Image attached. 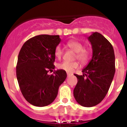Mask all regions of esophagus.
<instances>
[{"label": "esophagus", "instance_id": "esophagus-1", "mask_svg": "<svg viewBox=\"0 0 127 127\" xmlns=\"http://www.w3.org/2000/svg\"><path fill=\"white\" fill-rule=\"evenodd\" d=\"M73 74L72 73H67V75H68V76H69L70 75H72Z\"/></svg>", "mask_w": 127, "mask_h": 127}]
</instances>
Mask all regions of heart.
Segmentation results:
<instances>
[{
  "label": "heart",
  "instance_id": "obj_1",
  "mask_svg": "<svg viewBox=\"0 0 127 127\" xmlns=\"http://www.w3.org/2000/svg\"><path fill=\"white\" fill-rule=\"evenodd\" d=\"M66 46L76 52L75 58H77L82 64L87 63L89 59V53L86 49H84L83 44L81 42L75 40H70L66 43ZM63 54V50L61 46H57L54 51V56L58 59H61ZM79 66V63L78 61H64L58 65V68L66 72H71L75 68Z\"/></svg>",
  "mask_w": 127,
  "mask_h": 127
}]
</instances>
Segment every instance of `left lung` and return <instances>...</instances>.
<instances>
[{"mask_svg": "<svg viewBox=\"0 0 127 127\" xmlns=\"http://www.w3.org/2000/svg\"><path fill=\"white\" fill-rule=\"evenodd\" d=\"M92 58L83 68V75L75 74L78 82L73 91L76 102L84 107L100 103L108 93L115 73L113 47L102 35L94 32L88 37Z\"/></svg>", "mask_w": 127, "mask_h": 127, "instance_id": "left-lung-1", "label": "left lung"}]
</instances>
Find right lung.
Returning a JSON list of instances; mask_svg holds the SVG:
<instances>
[{
    "instance_id": "1",
    "label": "right lung",
    "mask_w": 127,
    "mask_h": 127,
    "mask_svg": "<svg viewBox=\"0 0 127 127\" xmlns=\"http://www.w3.org/2000/svg\"><path fill=\"white\" fill-rule=\"evenodd\" d=\"M60 42L59 35H36L25 42L19 51L17 80L23 97L33 106L43 107L52 103L67 77L62 69L48 75L55 68L54 51Z\"/></svg>"
}]
</instances>
